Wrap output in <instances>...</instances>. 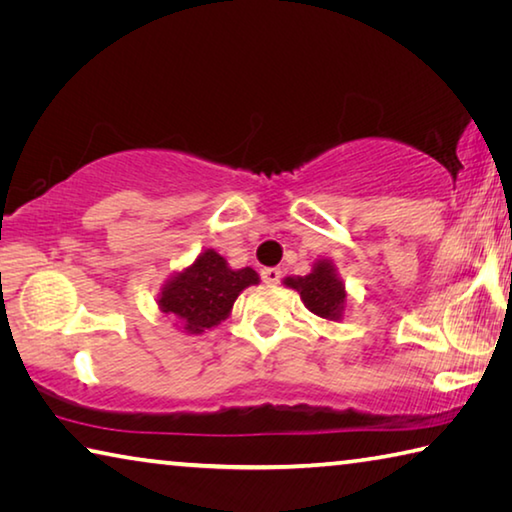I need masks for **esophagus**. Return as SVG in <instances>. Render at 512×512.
<instances>
[{
	"label": "esophagus",
	"instance_id": "esophagus-1",
	"mask_svg": "<svg viewBox=\"0 0 512 512\" xmlns=\"http://www.w3.org/2000/svg\"><path fill=\"white\" fill-rule=\"evenodd\" d=\"M262 280L266 282V284H277L282 280V271L280 268H264L262 271Z\"/></svg>",
	"mask_w": 512,
	"mask_h": 512
}]
</instances>
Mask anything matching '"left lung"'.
Instances as JSON below:
<instances>
[{"label": "left lung", "mask_w": 512, "mask_h": 512, "mask_svg": "<svg viewBox=\"0 0 512 512\" xmlns=\"http://www.w3.org/2000/svg\"><path fill=\"white\" fill-rule=\"evenodd\" d=\"M284 284L300 293V300L314 316L334 320V323L343 318L348 291H345V284L332 259H318L311 273L302 277H284Z\"/></svg>", "instance_id": "obj_1"}]
</instances>
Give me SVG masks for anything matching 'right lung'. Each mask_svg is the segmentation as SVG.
I'll list each match as a JSON object with an SVG mask.
<instances>
[{"label":"right lung","mask_w":512,"mask_h":512,"mask_svg":"<svg viewBox=\"0 0 512 512\" xmlns=\"http://www.w3.org/2000/svg\"><path fill=\"white\" fill-rule=\"evenodd\" d=\"M259 284L253 268H230L214 248H205L192 264L173 273L158 293V307L178 320L187 334H203L230 316L239 293Z\"/></svg>","instance_id":"1"}]
</instances>
